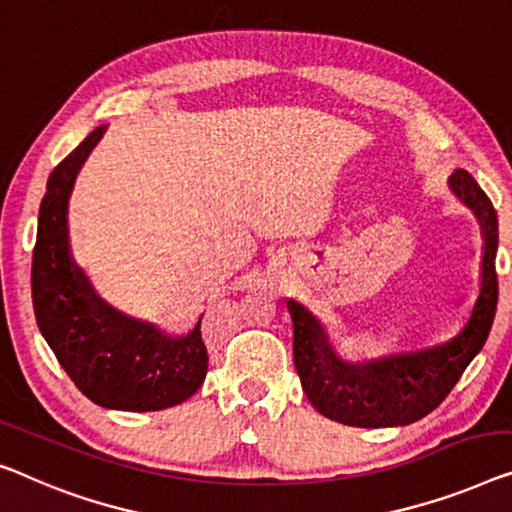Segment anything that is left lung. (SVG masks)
<instances>
[{
	"instance_id": "obj_1",
	"label": "left lung",
	"mask_w": 512,
	"mask_h": 512,
	"mask_svg": "<svg viewBox=\"0 0 512 512\" xmlns=\"http://www.w3.org/2000/svg\"><path fill=\"white\" fill-rule=\"evenodd\" d=\"M451 188L467 207L476 211L485 234L480 296L469 324L457 338L427 352L352 365L335 356L322 324L303 305L289 301L296 372L312 407L331 421L354 427L416 423L446 400L467 365L483 349L499 299L494 264L499 246V218L492 200L467 170L453 172Z\"/></svg>"
}]
</instances>
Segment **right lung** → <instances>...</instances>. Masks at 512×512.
Wrapping results in <instances>:
<instances>
[{
    "label": "right lung",
    "mask_w": 512,
    "mask_h": 512,
    "mask_svg": "<svg viewBox=\"0 0 512 512\" xmlns=\"http://www.w3.org/2000/svg\"><path fill=\"white\" fill-rule=\"evenodd\" d=\"M105 126L91 131L52 170L38 211L32 255L36 324L61 368L91 402L121 411H158L188 400L202 386L209 352L200 324L186 338L121 315L98 299L68 253L66 209L75 174Z\"/></svg>",
    "instance_id": "1"
}]
</instances>
